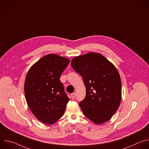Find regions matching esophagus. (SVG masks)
<instances>
[{"label":"esophagus","instance_id":"esophagus-1","mask_svg":"<svg viewBox=\"0 0 149 149\" xmlns=\"http://www.w3.org/2000/svg\"><path fill=\"white\" fill-rule=\"evenodd\" d=\"M71 98H74V97H75V93H72V94H71Z\"/></svg>","mask_w":149,"mask_h":149}]
</instances>
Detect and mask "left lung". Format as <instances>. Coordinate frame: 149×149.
I'll list each match as a JSON object with an SVG mask.
<instances>
[{
    "label": "left lung",
    "instance_id": "1",
    "mask_svg": "<svg viewBox=\"0 0 149 149\" xmlns=\"http://www.w3.org/2000/svg\"><path fill=\"white\" fill-rule=\"evenodd\" d=\"M71 65L80 74L86 95L79 102L82 113L97 124L109 120L121 99V81L115 66L100 54L90 52L74 57Z\"/></svg>",
    "mask_w": 149,
    "mask_h": 149
}]
</instances>
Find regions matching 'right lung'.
Masks as SVG:
<instances>
[{
    "label": "right lung",
    "mask_w": 149,
    "mask_h": 149,
    "mask_svg": "<svg viewBox=\"0 0 149 149\" xmlns=\"http://www.w3.org/2000/svg\"><path fill=\"white\" fill-rule=\"evenodd\" d=\"M69 63L66 58L48 54L35 63L26 75L27 104L35 117L45 124L55 123L64 114L70 98L59 79Z\"/></svg>",
    "instance_id": "obj_1"
}]
</instances>
